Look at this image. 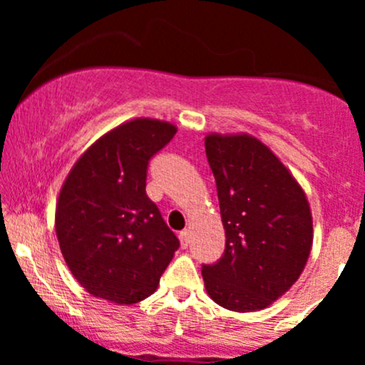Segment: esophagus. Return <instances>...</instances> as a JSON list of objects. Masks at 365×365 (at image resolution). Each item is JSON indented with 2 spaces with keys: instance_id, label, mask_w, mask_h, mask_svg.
<instances>
[{
  "instance_id": "34e87169",
  "label": "esophagus",
  "mask_w": 365,
  "mask_h": 365,
  "mask_svg": "<svg viewBox=\"0 0 365 365\" xmlns=\"http://www.w3.org/2000/svg\"><path fill=\"white\" fill-rule=\"evenodd\" d=\"M180 244H182L183 249H187V247L190 245V232H188V230L180 232Z\"/></svg>"
}]
</instances>
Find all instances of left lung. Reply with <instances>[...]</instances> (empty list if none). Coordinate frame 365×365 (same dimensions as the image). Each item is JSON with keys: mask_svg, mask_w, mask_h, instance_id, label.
<instances>
[{"mask_svg": "<svg viewBox=\"0 0 365 365\" xmlns=\"http://www.w3.org/2000/svg\"><path fill=\"white\" fill-rule=\"evenodd\" d=\"M226 245L202 267L207 295L233 312L269 307L302 274L312 249V212L304 188L250 133H207Z\"/></svg>", "mask_w": 365, "mask_h": 365, "instance_id": "obj_1", "label": "left lung"}]
</instances>
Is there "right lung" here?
Returning a JSON list of instances; mask_svg holds the SVG:
<instances>
[{
	"instance_id": "obj_1",
	"label": "right lung",
	"mask_w": 365,
	"mask_h": 365,
	"mask_svg": "<svg viewBox=\"0 0 365 365\" xmlns=\"http://www.w3.org/2000/svg\"><path fill=\"white\" fill-rule=\"evenodd\" d=\"M177 133L133 118L99 137L63 182L54 230L73 278L96 299L132 305L158 290L180 242L145 194L149 159Z\"/></svg>"
}]
</instances>
